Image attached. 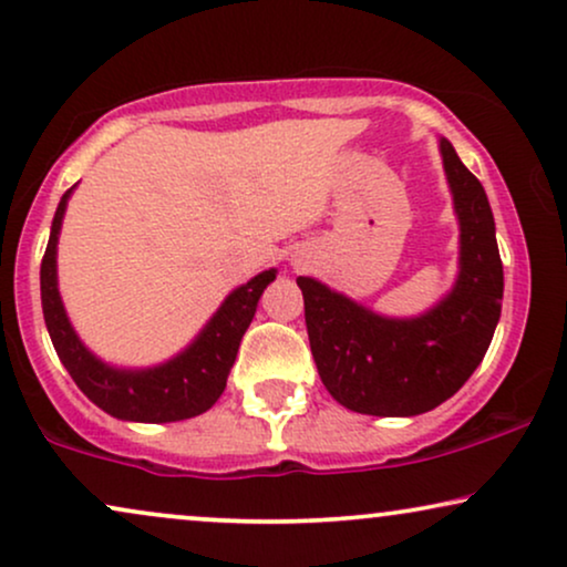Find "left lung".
I'll return each mask as SVG.
<instances>
[{"label": "left lung", "mask_w": 567, "mask_h": 567, "mask_svg": "<svg viewBox=\"0 0 567 567\" xmlns=\"http://www.w3.org/2000/svg\"><path fill=\"white\" fill-rule=\"evenodd\" d=\"M442 157L460 220V272L442 302L421 318H383L316 278H297L320 381L362 415L408 417L439 408L471 379L497 328L505 276L492 207L446 138Z\"/></svg>", "instance_id": "left-lung-1"}]
</instances>
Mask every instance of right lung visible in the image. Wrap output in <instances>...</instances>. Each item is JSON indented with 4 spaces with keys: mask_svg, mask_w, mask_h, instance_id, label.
Instances as JSON below:
<instances>
[{
    "mask_svg": "<svg viewBox=\"0 0 567 567\" xmlns=\"http://www.w3.org/2000/svg\"><path fill=\"white\" fill-rule=\"evenodd\" d=\"M70 192L73 188L62 194L41 260V307H44L47 331L70 379L79 383V389L96 408L121 421L173 423L207 412L226 389L244 331L255 318L265 286L276 281V270H265L230 291L199 337L173 360L146 370L113 368L96 360L81 344L58 291V236Z\"/></svg>",
    "mask_w": 567,
    "mask_h": 567,
    "instance_id": "right-lung-1",
    "label": "right lung"
}]
</instances>
